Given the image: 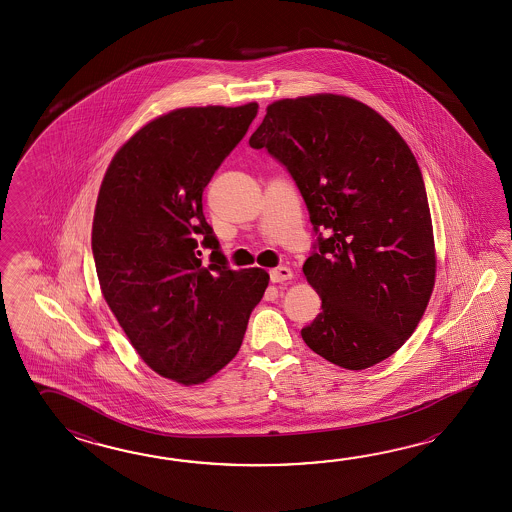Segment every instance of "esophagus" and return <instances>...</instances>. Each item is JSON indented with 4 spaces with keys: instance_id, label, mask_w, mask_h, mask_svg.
I'll return each mask as SVG.
<instances>
[{
    "instance_id": "1",
    "label": "esophagus",
    "mask_w": 512,
    "mask_h": 512,
    "mask_svg": "<svg viewBox=\"0 0 512 512\" xmlns=\"http://www.w3.org/2000/svg\"><path fill=\"white\" fill-rule=\"evenodd\" d=\"M269 274H271V282L274 283L287 282L293 278V271L289 267H276Z\"/></svg>"
}]
</instances>
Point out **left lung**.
Instances as JSON below:
<instances>
[{
	"instance_id": "left-lung-1",
	"label": "left lung",
	"mask_w": 512,
	"mask_h": 512,
	"mask_svg": "<svg viewBox=\"0 0 512 512\" xmlns=\"http://www.w3.org/2000/svg\"><path fill=\"white\" fill-rule=\"evenodd\" d=\"M287 166L318 238L304 263L322 311L302 338L346 370L388 359L434 291V229L414 153L375 109L333 93L282 98L249 139Z\"/></svg>"
}]
</instances>
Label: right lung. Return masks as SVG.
Wrapping results in <instances>:
<instances>
[{
  "label": "right lung",
  "mask_w": 512,
  "mask_h": 512,
  "mask_svg": "<svg viewBox=\"0 0 512 512\" xmlns=\"http://www.w3.org/2000/svg\"><path fill=\"white\" fill-rule=\"evenodd\" d=\"M258 104L172 109L120 146L98 190L91 230L100 291L155 373L196 386L240 351L269 285L232 271L203 214V190L249 130ZM210 248L211 263L198 258Z\"/></svg>",
  "instance_id": "1"
}]
</instances>
